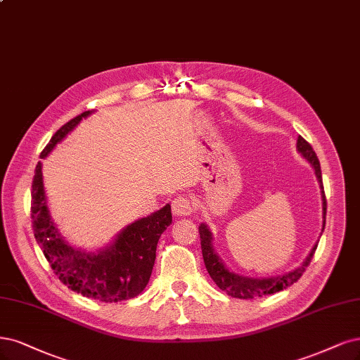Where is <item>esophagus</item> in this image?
I'll use <instances>...</instances> for the list:
<instances>
[{"instance_id":"obj_1","label":"esophagus","mask_w":360,"mask_h":360,"mask_svg":"<svg viewBox=\"0 0 360 360\" xmlns=\"http://www.w3.org/2000/svg\"><path fill=\"white\" fill-rule=\"evenodd\" d=\"M172 213L177 216H189L193 210L192 198L188 195H179L172 200Z\"/></svg>"}]
</instances>
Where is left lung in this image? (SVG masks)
Segmentation results:
<instances>
[{
    "label": "left lung",
    "mask_w": 360,
    "mask_h": 360,
    "mask_svg": "<svg viewBox=\"0 0 360 360\" xmlns=\"http://www.w3.org/2000/svg\"><path fill=\"white\" fill-rule=\"evenodd\" d=\"M296 147H298L301 155L313 165L316 171V176L321 188V196H323V216H326V196L323 191V180H321V169H320L317 155L313 150L311 144H309L307 140H304L301 135L298 137ZM323 229H325V221H323ZM200 238H201V250H202L204 264L210 277L213 278V281L223 292H226L229 296H232V298H240V300L262 298L265 295H272L292 286L293 283H296L302 277L317 249V244H316L311 249V252H309V255L307 256V259L304 260V264L300 268L289 272V274H284L281 277H271V278H249V277H241L238 274H233V272H229L225 268V265L221 264V260L214 253L212 247V233H210V231L207 229L204 223L200 226Z\"/></svg>",
    "instance_id": "1"
}]
</instances>
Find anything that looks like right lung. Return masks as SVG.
<instances>
[{
  "instance_id": "obj_1",
  "label": "right lung",
  "mask_w": 360,
  "mask_h": 360,
  "mask_svg": "<svg viewBox=\"0 0 360 360\" xmlns=\"http://www.w3.org/2000/svg\"><path fill=\"white\" fill-rule=\"evenodd\" d=\"M89 115L91 111H83L62 125L43 148L40 158L44 159L56 143ZM31 219L34 237L59 280L72 292L101 302L127 301L144 290L152 276L160 233L172 221L171 207L165 205L159 212L127 226L117 240L100 253L72 249L62 240L49 214L41 162L37 164L32 179Z\"/></svg>"
}]
</instances>
